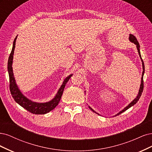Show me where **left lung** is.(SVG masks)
I'll return each mask as SVG.
<instances>
[{"instance_id": "obj_1", "label": "left lung", "mask_w": 152, "mask_h": 152, "mask_svg": "<svg viewBox=\"0 0 152 152\" xmlns=\"http://www.w3.org/2000/svg\"><path fill=\"white\" fill-rule=\"evenodd\" d=\"M129 40H130L131 42L134 43L135 44V45H136L137 49H138V53H139L140 57L141 59V61H142V64H143V73H142L141 83L140 88V90H139V93H138V96H137L136 97V99H135L134 100H133V102H131L130 104L126 107V108H124L123 110H121L120 112H119V113L117 114L116 115H118L121 114V113H122V112H124V111H126V110H128L129 108H130L131 107H132L133 105H134V104H136V103H137V102H138V101L139 100L140 98V96H141V94H142V92H143V88H144V84H143V75H144V72H145V65H144L143 61V59H142L141 56L140 50V44H139V43H138V40H137L136 38L133 35H131V34H130V35H129ZM89 108H90V109L93 112H95V113H96V112L95 111H94V110H93V109L91 108L90 107H89ZM96 114H97V113H96Z\"/></svg>"}]
</instances>
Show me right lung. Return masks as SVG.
Wrapping results in <instances>:
<instances>
[{"label": "right lung", "instance_id": "right-lung-1", "mask_svg": "<svg viewBox=\"0 0 152 152\" xmlns=\"http://www.w3.org/2000/svg\"><path fill=\"white\" fill-rule=\"evenodd\" d=\"M16 38L14 40L12 48L10 53V56L9 57L7 63V69L9 76V89H10L12 96L13 97L14 100H15L19 105H21L24 109H25L26 110L29 111L33 114H47L48 112L52 110L53 109H55L56 107L58 105V103H59L63 94L64 89L67 82L69 81L70 77L72 76V75L67 76L64 80V81L63 82V84L61 86L60 89L58 90L56 96H55L54 99L52 100L51 101L46 103H36L28 100L26 97L24 96L21 94V91L18 89L13 75L12 64Z\"/></svg>", "mask_w": 152, "mask_h": 152}]
</instances>
